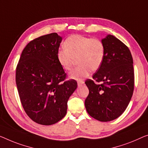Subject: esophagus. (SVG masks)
<instances>
[{"instance_id":"obj_1","label":"esophagus","mask_w":148,"mask_h":148,"mask_svg":"<svg viewBox=\"0 0 148 148\" xmlns=\"http://www.w3.org/2000/svg\"><path fill=\"white\" fill-rule=\"evenodd\" d=\"M84 83V81H78V86H80L82 85Z\"/></svg>"}]
</instances>
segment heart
I'll return each mask as SVG.
<instances>
[{"label":"heart","instance_id":"1","mask_svg":"<svg viewBox=\"0 0 148 148\" xmlns=\"http://www.w3.org/2000/svg\"><path fill=\"white\" fill-rule=\"evenodd\" d=\"M64 48L57 52V60L65 70H70L77 59V66L70 72L71 78L80 80L86 78L92 71L98 70L105 57V47L98 38L80 34L68 36Z\"/></svg>","mask_w":148,"mask_h":148}]
</instances>
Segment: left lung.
Listing matches in <instances>:
<instances>
[{"mask_svg": "<svg viewBox=\"0 0 148 148\" xmlns=\"http://www.w3.org/2000/svg\"><path fill=\"white\" fill-rule=\"evenodd\" d=\"M102 42L104 60L93 80L85 82L89 89L85 107L92 118L109 122L122 115L130 102L134 88L133 58L128 47L113 35H108Z\"/></svg>", "mask_w": 148, "mask_h": 148, "instance_id": "left-lung-1", "label": "left lung"}]
</instances>
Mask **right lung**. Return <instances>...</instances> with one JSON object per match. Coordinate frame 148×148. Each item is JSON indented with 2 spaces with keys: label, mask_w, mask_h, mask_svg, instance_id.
Wrapping results in <instances>:
<instances>
[{
  "label": "right lung",
  "mask_w": 148,
  "mask_h": 148,
  "mask_svg": "<svg viewBox=\"0 0 148 148\" xmlns=\"http://www.w3.org/2000/svg\"><path fill=\"white\" fill-rule=\"evenodd\" d=\"M62 37L56 33L30 41L22 52L16 69L20 100L34 122L48 125L66 114L67 102L77 82L67 75L57 60Z\"/></svg>",
  "instance_id": "add662e5"
}]
</instances>
